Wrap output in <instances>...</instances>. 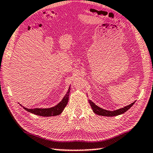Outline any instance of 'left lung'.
Segmentation results:
<instances>
[{
  "label": "left lung",
  "instance_id": "8db88e82",
  "mask_svg": "<svg viewBox=\"0 0 153 153\" xmlns=\"http://www.w3.org/2000/svg\"><path fill=\"white\" fill-rule=\"evenodd\" d=\"M89 102L90 103V105H91V107L93 112H94L95 114H97V115H99V116H102L112 117V116H119V115H121L122 114L125 113L126 111H128V109H129L131 107H132L134 104L135 101L134 102H133L131 104H130V105L125 106L122 108L116 109V110H114V111L106 110V109L101 108L99 106H97V105H95V104L93 103V101H91L89 100Z\"/></svg>",
  "mask_w": 153,
  "mask_h": 153
}]
</instances>
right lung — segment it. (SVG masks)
I'll use <instances>...</instances> for the list:
<instances>
[{
  "label": "right lung",
  "mask_w": 153,
  "mask_h": 153,
  "mask_svg": "<svg viewBox=\"0 0 153 153\" xmlns=\"http://www.w3.org/2000/svg\"><path fill=\"white\" fill-rule=\"evenodd\" d=\"M70 91H71V85L68 89V91L66 93V95H64L62 100L60 103H58L57 105L55 106L52 107V108H34V109H28L25 107L20 105L23 107L24 109H25L26 111L28 112H30L31 114H33L35 115H37V116H43V117H50V116H56L60 115L62 112L63 111L64 109L65 108L67 103L69 100V94Z\"/></svg>",
  "instance_id": "1"
}]
</instances>
